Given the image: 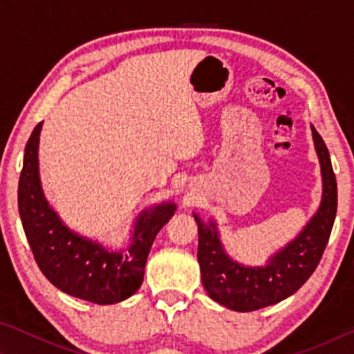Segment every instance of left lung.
<instances>
[{
    "mask_svg": "<svg viewBox=\"0 0 354 354\" xmlns=\"http://www.w3.org/2000/svg\"><path fill=\"white\" fill-rule=\"evenodd\" d=\"M323 176L319 211L299 236L274 254L266 267H243L231 261L218 241L214 221L198 225V262L201 281L209 297L237 313H250L283 301L295 293L315 272L325 251L337 212V183L322 136L313 128Z\"/></svg>",
    "mask_w": 354,
    "mask_h": 354,
    "instance_id": "obj_1",
    "label": "left lung"
}]
</instances>
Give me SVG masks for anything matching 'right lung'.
<instances>
[{
    "instance_id": "right-lung-1",
    "label": "right lung",
    "mask_w": 354,
    "mask_h": 354,
    "mask_svg": "<svg viewBox=\"0 0 354 354\" xmlns=\"http://www.w3.org/2000/svg\"><path fill=\"white\" fill-rule=\"evenodd\" d=\"M40 129L41 122L26 143L19 181V211L34 259L46 279L71 297L97 304L123 301L142 286L151 245L176 206L165 203L143 211L129 247L118 253L75 234L44 198L37 159Z\"/></svg>"
}]
</instances>
